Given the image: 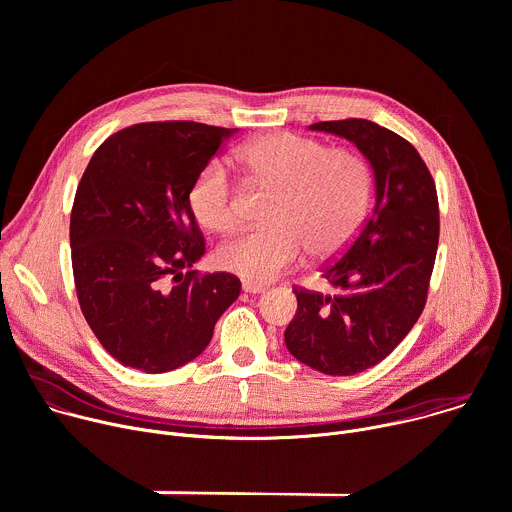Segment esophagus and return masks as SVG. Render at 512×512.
<instances>
[{
	"label": "esophagus",
	"mask_w": 512,
	"mask_h": 512,
	"mask_svg": "<svg viewBox=\"0 0 512 512\" xmlns=\"http://www.w3.org/2000/svg\"><path fill=\"white\" fill-rule=\"evenodd\" d=\"M267 287L265 285H259V283H251V281H243V291H247V294H263Z\"/></svg>",
	"instance_id": "esophagus-1"
}]
</instances>
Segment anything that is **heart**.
<instances>
[{
    "label": "heart",
    "mask_w": 512,
    "mask_h": 512,
    "mask_svg": "<svg viewBox=\"0 0 512 512\" xmlns=\"http://www.w3.org/2000/svg\"><path fill=\"white\" fill-rule=\"evenodd\" d=\"M239 162L255 184L275 188L267 221L218 247L223 269L251 283H267L300 261L342 251L360 229L371 198V170L350 150L287 131L247 143ZM237 188L223 162H208L190 188L198 221L218 233L237 227Z\"/></svg>",
    "instance_id": "obj_1"
}]
</instances>
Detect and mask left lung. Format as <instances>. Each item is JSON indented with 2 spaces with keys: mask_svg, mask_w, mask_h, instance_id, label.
Here are the masks:
<instances>
[{
  "mask_svg": "<svg viewBox=\"0 0 512 512\" xmlns=\"http://www.w3.org/2000/svg\"><path fill=\"white\" fill-rule=\"evenodd\" d=\"M354 143L375 176V206L338 261L322 269L336 294L296 289L285 346L308 367L350 377L393 352L423 312L440 241L433 178L413 145L367 119L320 121Z\"/></svg>",
  "mask_w": 512,
  "mask_h": 512,
  "instance_id": "1",
  "label": "left lung"
}]
</instances>
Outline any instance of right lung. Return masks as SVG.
Returning <instances> with one entry per match:
<instances>
[{"instance_id": "right-lung-1", "label": "right lung", "mask_w": 512, "mask_h": 512, "mask_svg": "<svg viewBox=\"0 0 512 512\" xmlns=\"http://www.w3.org/2000/svg\"><path fill=\"white\" fill-rule=\"evenodd\" d=\"M233 133L194 121L131 125L99 145L81 178L70 214L77 296L123 367L158 375L194 360L241 294L231 273L192 271L204 239L190 188Z\"/></svg>"}]
</instances>
